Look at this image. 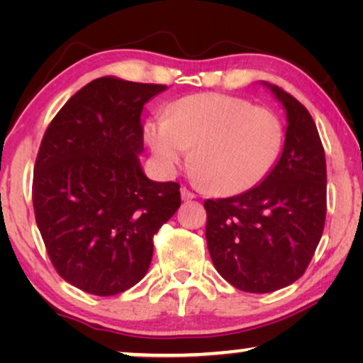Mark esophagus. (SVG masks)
<instances>
[{
  "label": "esophagus",
  "instance_id": "obj_1",
  "mask_svg": "<svg viewBox=\"0 0 363 363\" xmlns=\"http://www.w3.org/2000/svg\"><path fill=\"white\" fill-rule=\"evenodd\" d=\"M180 195H182V200L183 201H191L193 198H195V193H191L190 190H186V188H182Z\"/></svg>",
  "mask_w": 363,
  "mask_h": 363
}]
</instances>
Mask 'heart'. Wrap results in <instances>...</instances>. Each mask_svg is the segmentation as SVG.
<instances>
[{"instance_id":"heart-1","label":"heart","mask_w":363,"mask_h":363,"mask_svg":"<svg viewBox=\"0 0 363 363\" xmlns=\"http://www.w3.org/2000/svg\"><path fill=\"white\" fill-rule=\"evenodd\" d=\"M143 138L163 175H175L191 148L196 180L218 195H235L272 170L284 128L274 112L247 99L198 94L173 104L167 118H150Z\"/></svg>"}]
</instances>
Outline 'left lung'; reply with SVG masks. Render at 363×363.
Instances as JSON below:
<instances>
[{"label": "left lung", "mask_w": 363, "mask_h": 363, "mask_svg": "<svg viewBox=\"0 0 363 363\" xmlns=\"http://www.w3.org/2000/svg\"><path fill=\"white\" fill-rule=\"evenodd\" d=\"M286 112L284 145L259 185L241 195L206 200V242L223 279L264 294L304 274L319 245L327 210L325 153L311 113L269 82Z\"/></svg>", "instance_id": "obj_1"}]
</instances>
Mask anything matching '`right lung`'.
Instances as JSON below:
<instances>
[{
  "label": "right lung",
  "instance_id": "right-lung-1",
  "mask_svg": "<svg viewBox=\"0 0 363 363\" xmlns=\"http://www.w3.org/2000/svg\"><path fill=\"white\" fill-rule=\"evenodd\" d=\"M167 86L104 76L56 113L39 147L33 206L59 276L113 296L147 274L153 235L180 208V185L143 173V106Z\"/></svg>",
  "mask_w": 363,
  "mask_h": 363
}]
</instances>
